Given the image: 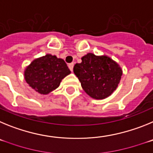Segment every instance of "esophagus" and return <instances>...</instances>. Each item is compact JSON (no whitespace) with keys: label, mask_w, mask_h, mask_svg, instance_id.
Here are the masks:
<instances>
[{"label":"esophagus","mask_w":153,"mask_h":153,"mask_svg":"<svg viewBox=\"0 0 153 153\" xmlns=\"http://www.w3.org/2000/svg\"><path fill=\"white\" fill-rule=\"evenodd\" d=\"M74 63H71L70 64H68V67L71 71H73V69H74Z\"/></svg>","instance_id":"1"}]
</instances>
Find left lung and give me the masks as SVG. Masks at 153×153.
I'll list each match as a JSON object with an SVG mask.
<instances>
[{
  "mask_svg": "<svg viewBox=\"0 0 153 153\" xmlns=\"http://www.w3.org/2000/svg\"><path fill=\"white\" fill-rule=\"evenodd\" d=\"M76 63L74 72L87 95L95 100L107 98L117 90L123 75L122 68L109 56L88 53Z\"/></svg>",
  "mask_w": 153,
  "mask_h": 153,
  "instance_id": "1",
  "label": "left lung"
}]
</instances>
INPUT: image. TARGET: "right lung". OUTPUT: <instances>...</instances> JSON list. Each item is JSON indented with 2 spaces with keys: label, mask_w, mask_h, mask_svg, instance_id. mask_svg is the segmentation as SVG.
I'll return each instance as SVG.
<instances>
[{
  "label": "right lung",
  "mask_w": 153,
  "mask_h": 153,
  "mask_svg": "<svg viewBox=\"0 0 153 153\" xmlns=\"http://www.w3.org/2000/svg\"><path fill=\"white\" fill-rule=\"evenodd\" d=\"M70 73L63 59L46 54L28 65L24 70V79L35 91L47 95L56 90L62 79Z\"/></svg>",
  "instance_id": "obj_1"
}]
</instances>
